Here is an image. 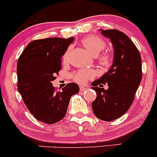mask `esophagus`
I'll return each mask as SVG.
<instances>
[{"instance_id":"34e87169","label":"esophagus","mask_w":157,"mask_h":157,"mask_svg":"<svg viewBox=\"0 0 157 157\" xmlns=\"http://www.w3.org/2000/svg\"><path fill=\"white\" fill-rule=\"evenodd\" d=\"M88 87L87 86H80V90H81V91H84L85 90H86Z\"/></svg>"}]
</instances>
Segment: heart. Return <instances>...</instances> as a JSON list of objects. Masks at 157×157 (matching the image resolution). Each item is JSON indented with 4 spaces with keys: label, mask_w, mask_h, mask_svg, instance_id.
<instances>
[{
    "label": "heart",
    "mask_w": 157,
    "mask_h": 157,
    "mask_svg": "<svg viewBox=\"0 0 157 157\" xmlns=\"http://www.w3.org/2000/svg\"><path fill=\"white\" fill-rule=\"evenodd\" d=\"M81 42L83 46L86 48V50L94 56L97 55L101 51L105 49V47H106V43H105V41L102 38L99 37L97 36H86L84 39H82ZM70 50H71V48H67V51L64 52V55H63L62 59L64 62H66L67 61ZM97 61L99 65L102 66V67L107 68L112 64V56H111L110 54L107 53V52H104V53L101 54L100 55L98 56ZM94 75V72L92 70L81 69L73 73L71 77L77 83H84L88 80L93 78Z\"/></svg>",
    "instance_id": "b5f03b06"
}]
</instances>
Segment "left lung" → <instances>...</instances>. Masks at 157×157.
<instances>
[{"label": "left lung", "mask_w": 157, "mask_h": 157, "mask_svg": "<svg viewBox=\"0 0 157 157\" xmlns=\"http://www.w3.org/2000/svg\"><path fill=\"white\" fill-rule=\"evenodd\" d=\"M114 47V61L106 74L92 83L96 98L92 102L94 115L99 119L112 121L120 118L131 107L142 79L140 55L134 42L118 29L101 30ZM107 83L108 90L99 88Z\"/></svg>", "instance_id": "obj_1"}]
</instances>
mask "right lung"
Here are the masks:
<instances>
[{
	"label": "right lung",
	"instance_id": "1",
	"mask_svg": "<svg viewBox=\"0 0 157 157\" xmlns=\"http://www.w3.org/2000/svg\"><path fill=\"white\" fill-rule=\"evenodd\" d=\"M74 38H47L31 42L17 62V90L32 115L46 124L61 121L66 115L70 99L79 92L71 83L57 91L52 86L61 69V57Z\"/></svg>",
	"mask_w": 157,
	"mask_h": 157
}]
</instances>
